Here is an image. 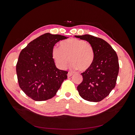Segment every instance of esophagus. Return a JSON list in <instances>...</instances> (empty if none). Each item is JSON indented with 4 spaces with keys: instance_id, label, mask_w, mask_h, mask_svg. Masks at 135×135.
Here are the masks:
<instances>
[{
    "instance_id": "34e87169",
    "label": "esophagus",
    "mask_w": 135,
    "mask_h": 135,
    "mask_svg": "<svg viewBox=\"0 0 135 135\" xmlns=\"http://www.w3.org/2000/svg\"><path fill=\"white\" fill-rule=\"evenodd\" d=\"M73 75V73H71V72H68V74H67V76H68V77H70L72 75Z\"/></svg>"
}]
</instances>
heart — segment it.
Segmentation results:
<instances>
[{
	"label": "heart",
	"mask_w": 135,
	"mask_h": 135,
	"mask_svg": "<svg viewBox=\"0 0 135 135\" xmlns=\"http://www.w3.org/2000/svg\"><path fill=\"white\" fill-rule=\"evenodd\" d=\"M52 56L56 65L61 69H65L70 61V67L85 71L93 65L95 59L94 48L84 40L72 38L55 45L52 49Z\"/></svg>",
	"instance_id": "heart-1"
}]
</instances>
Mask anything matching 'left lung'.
Segmentation results:
<instances>
[{"instance_id": "1", "label": "left lung", "mask_w": 135, "mask_h": 135, "mask_svg": "<svg viewBox=\"0 0 135 135\" xmlns=\"http://www.w3.org/2000/svg\"><path fill=\"white\" fill-rule=\"evenodd\" d=\"M93 46L95 59L93 65L81 74L83 81L77 87L79 95L90 102H100L115 88L119 65L116 52L103 39L89 34L75 35Z\"/></svg>"}]
</instances>
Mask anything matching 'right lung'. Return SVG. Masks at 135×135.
I'll use <instances>...</instances> for the list:
<instances>
[{"instance_id":"1","label":"right lung","mask_w":135,"mask_h":135,"mask_svg":"<svg viewBox=\"0 0 135 135\" xmlns=\"http://www.w3.org/2000/svg\"><path fill=\"white\" fill-rule=\"evenodd\" d=\"M66 37L49 33L33 40L21 51L16 64L19 86L25 94L36 101L54 97L67 78V71L57 68L52 49Z\"/></svg>"}]
</instances>
